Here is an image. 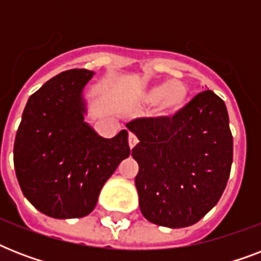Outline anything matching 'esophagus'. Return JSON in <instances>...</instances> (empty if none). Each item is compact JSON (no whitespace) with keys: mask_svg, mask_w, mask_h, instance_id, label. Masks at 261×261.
Instances as JSON below:
<instances>
[{"mask_svg":"<svg viewBox=\"0 0 261 261\" xmlns=\"http://www.w3.org/2000/svg\"><path fill=\"white\" fill-rule=\"evenodd\" d=\"M137 143H138V138H137L133 133H130V135H128V145H130V149L137 146Z\"/></svg>","mask_w":261,"mask_h":261,"instance_id":"obj_1","label":"esophagus"}]
</instances>
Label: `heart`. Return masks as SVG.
<instances>
[{"label":"heart","mask_w":261,"mask_h":261,"mask_svg":"<svg viewBox=\"0 0 261 261\" xmlns=\"http://www.w3.org/2000/svg\"><path fill=\"white\" fill-rule=\"evenodd\" d=\"M142 100L151 106L160 104L164 114L174 115L186 107L188 89L181 83H161L143 92Z\"/></svg>","instance_id":"b5f03b06"}]
</instances>
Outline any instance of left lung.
Masks as SVG:
<instances>
[{"label": "left lung", "instance_id": "1", "mask_svg": "<svg viewBox=\"0 0 261 261\" xmlns=\"http://www.w3.org/2000/svg\"><path fill=\"white\" fill-rule=\"evenodd\" d=\"M127 126L139 139L131 155L139 165L135 187L143 217L172 229L200 221L222 196L233 163L225 101L204 90L173 116Z\"/></svg>", "mask_w": 261, "mask_h": 261}]
</instances>
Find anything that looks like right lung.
<instances>
[{
	"label": "right lung",
	"mask_w": 261,
	"mask_h": 261,
	"mask_svg": "<svg viewBox=\"0 0 261 261\" xmlns=\"http://www.w3.org/2000/svg\"><path fill=\"white\" fill-rule=\"evenodd\" d=\"M93 74L73 69L48 80L28 98L14 139L22 194L53 218L90 214L102 186L130 155L127 130L106 139L84 122L83 90Z\"/></svg>",
	"instance_id": "right-lung-1"
}]
</instances>
